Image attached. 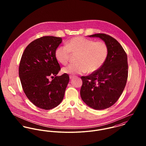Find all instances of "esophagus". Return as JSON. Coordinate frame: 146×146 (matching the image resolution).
Listing matches in <instances>:
<instances>
[{
    "mask_svg": "<svg viewBox=\"0 0 146 146\" xmlns=\"http://www.w3.org/2000/svg\"><path fill=\"white\" fill-rule=\"evenodd\" d=\"M74 77H75L74 76H72V75H70V79H72L74 78Z\"/></svg>",
    "mask_w": 146,
    "mask_h": 146,
    "instance_id": "34e87169",
    "label": "esophagus"
}]
</instances>
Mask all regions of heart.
<instances>
[{
	"label": "heart",
	"instance_id": "heart-1",
	"mask_svg": "<svg viewBox=\"0 0 146 146\" xmlns=\"http://www.w3.org/2000/svg\"><path fill=\"white\" fill-rule=\"evenodd\" d=\"M72 54H77L76 63L62 68L64 74L75 75L87 72L93 73L104 64L108 55V48L103 42H95L82 36L74 37L65 42L55 50L56 60L63 65L68 62Z\"/></svg>",
	"mask_w": 146,
	"mask_h": 146
}]
</instances>
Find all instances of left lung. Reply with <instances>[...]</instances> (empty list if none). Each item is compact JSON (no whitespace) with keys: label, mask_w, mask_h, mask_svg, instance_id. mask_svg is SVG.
I'll list each match as a JSON object with an SVG mask.
<instances>
[{"label":"left lung","mask_w":146,"mask_h":146,"mask_svg":"<svg viewBox=\"0 0 146 146\" xmlns=\"http://www.w3.org/2000/svg\"><path fill=\"white\" fill-rule=\"evenodd\" d=\"M88 36L100 38L108 48L104 65L90 75L81 77L82 100L89 107L101 110L115 104L121 95L127 79V57L122 46L113 38L104 34Z\"/></svg>","instance_id":"8db88e82"}]
</instances>
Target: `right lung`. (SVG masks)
I'll list each match as a JSON object with an SVG mask.
<instances>
[{
    "label": "right lung",
    "mask_w": 146,
    "mask_h": 146,
    "mask_svg": "<svg viewBox=\"0 0 146 146\" xmlns=\"http://www.w3.org/2000/svg\"><path fill=\"white\" fill-rule=\"evenodd\" d=\"M62 38L42 36L30 42L25 49L19 66L21 85L28 99L36 107L50 110L61 104L69 82V76H57L61 67L55 50ZM49 77H55L51 81Z\"/></svg>",
    "instance_id": "1"
}]
</instances>
